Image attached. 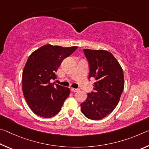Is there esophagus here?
Returning <instances> with one entry per match:
<instances>
[{"label":"esophagus","instance_id":"34e87169","mask_svg":"<svg viewBox=\"0 0 149 149\" xmlns=\"http://www.w3.org/2000/svg\"><path fill=\"white\" fill-rule=\"evenodd\" d=\"M71 91L72 92H77V91H79V89H75V88H71Z\"/></svg>","mask_w":149,"mask_h":149}]
</instances>
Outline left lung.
<instances>
[{
  "label": "left lung",
  "instance_id": "1",
  "mask_svg": "<svg viewBox=\"0 0 149 149\" xmlns=\"http://www.w3.org/2000/svg\"><path fill=\"white\" fill-rule=\"evenodd\" d=\"M89 62V78H95L94 91L81 104V110L87 118L100 120L118 105L124 88L123 70L112 53L104 50L84 49Z\"/></svg>",
  "mask_w": 149,
  "mask_h": 149
}]
</instances>
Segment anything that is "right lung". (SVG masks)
<instances>
[{"label": "right lung", "instance_id": "1", "mask_svg": "<svg viewBox=\"0 0 149 149\" xmlns=\"http://www.w3.org/2000/svg\"><path fill=\"white\" fill-rule=\"evenodd\" d=\"M77 47L43 45L29 56L22 74V91L27 104L35 114L49 118L60 112L70 91L51 83L63 60Z\"/></svg>", "mask_w": 149, "mask_h": 149}]
</instances>
